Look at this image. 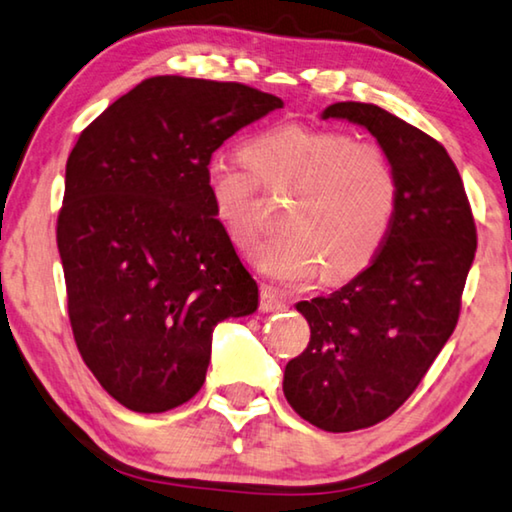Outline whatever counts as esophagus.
Segmentation results:
<instances>
[{"label": "esophagus", "mask_w": 512, "mask_h": 512, "mask_svg": "<svg viewBox=\"0 0 512 512\" xmlns=\"http://www.w3.org/2000/svg\"><path fill=\"white\" fill-rule=\"evenodd\" d=\"M286 306V300H283L281 293H277V290L270 288V286H261V309L263 313H272V311H279Z\"/></svg>", "instance_id": "obj_1"}]
</instances>
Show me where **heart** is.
Segmentation results:
<instances>
[{
	"label": "heart",
	"instance_id": "b5f03b06",
	"mask_svg": "<svg viewBox=\"0 0 512 512\" xmlns=\"http://www.w3.org/2000/svg\"><path fill=\"white\" fill-rule=\"evenodd\" d=\"M258 185L293 192L281 215L286 231L258 249V267L272 279L304 281L359 272L387 240L400 183L389 153L338 130L283 123L256 135L240 153H215L206 187L215 215L240 249L261 235Z\"/></svg>",
	"mask_w": 512,
	"mask_h": 512
}]
</instances>
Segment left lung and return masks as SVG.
Segmentation results:
<instances>
[{"label":"left lung","instance_id":"8db88e82","mask_svg":"<svg viewBox=\"0 0 512 512\" xmlns=\"http://www.w3.org/2000/svg\"><path fill=\"white\" fill-rule=\"evenodd\" d=\"M322 119L364 125L400 183L373 263L332 295L297 304L311 341L283 373L286 400L304 421L350 432L396 412L453 334L476 224L458 167L437 139L368 102H336Z\"/></svg>","mask_w":512,"mask_h":512}]
</instances>
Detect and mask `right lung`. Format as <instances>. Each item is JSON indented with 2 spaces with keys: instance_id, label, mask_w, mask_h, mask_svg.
Returning a JSON list of instances; mask_svg holds the SVG:
<instances>
[{
  "instance_id": "obj_1",
  "label": "right lung",
  "mask_w": 512,
  "mask_h": 512,
  "mask_svg": "<svg viewBox=\"0 0 512 512\" xmlns=\"http://www.w3.org/2000/svg\"><path fill=\"white\" fill-rule=\"evenodd\" d=\"M283 107L238 82L157 75L86 125L68 155L57 247L77 350L123 407L167 412L206 382L212 329L258 286L212 208L206 164Z\"/></svg>"
}]
</instances>
